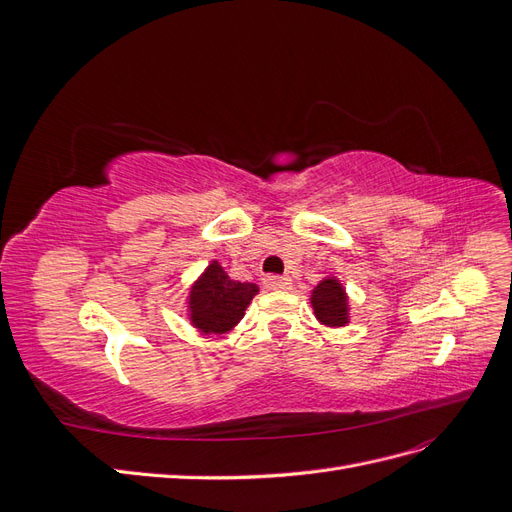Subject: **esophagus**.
Returning a JSON list of instances; mask_svg holds the SVG:
<instances>
[{
	"label": "esophagus",
	"mask_w": 512,
	"mask_h": 512,
	"mask_svg": "<svg viewBox=\"0 0 512 512\" xmlns=\"http://www.w3.org/2000/svg\"><path fill=\"white\" fill-rule=\"evenodd\" d=\"M265 286L269 290H286L290 286V277H286V275H267Z\"/></svg>",
	"instance_id": "1"
}]
</instances>
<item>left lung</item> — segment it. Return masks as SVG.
Segmentation results:
<instances>
[{"label":"left lung","mask_w":512,"mask_h":512,"mask_svg":"<svg viewBox=\"0 0 512 512\" xmlns=\"http://www.w3.org/2000/svg\"><path fill=\"white\" fill-rule=\"evenodd\" d=\"M312 307L316 318L327 327H346L348 324V297L344 286L335 277H327L314 288Z\"/></svg>","instance_id":"8db88e82"}]
</instances>
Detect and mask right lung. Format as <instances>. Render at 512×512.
<instances>
[{
  "label": "right lung",
  "instance_id": "obj_1",
  "mask_svg": "<svg viewBox=\"0 0 512 512\" xmlns=\"http://www.w3.org/2000/svg\"><path fill=\"white\" fill-rule=\"evenodd\" d=\"M256 294V284L230 280L220 262L213 260L190 290V320L200 333H228L243 318L245 307Z\"/></svg>",
  "mask_w": 512,
  "mask_h": 512
}]
</instances>
